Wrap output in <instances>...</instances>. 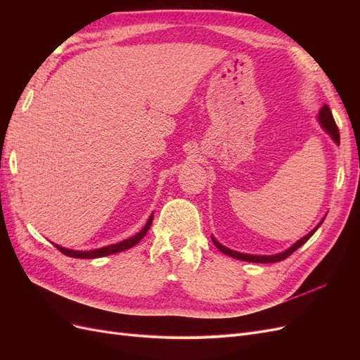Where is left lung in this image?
<instances>
[{
    "label": "left lung",
    "mask_w": 360,
    "mask_h": 360,
    "mask_svg": "<svg viewBox=\"0 0 360 360\" xmlns=\"http://www.w3.org/2000/svg\"><path fill=\"white\" fill-rule=\"evenodd\" d=\"M319 120H320V123H321V126H323V129L326 130V132H328L332 138H333V141L336 144H340V129H338V126H336V123H335V120H333V115H332V111H330V108L328 106V105H324L321 110H320V114H319ZM321 225V222L319 224V226ZM317 226V228H319ZM317 228H315V230H312L309 234H307L304 237H302L299 242H296L294 243L290 249H287L285 252H282V254H278V255H269V257H266V255H248V254H240V252H236V250H231V249H228V248H225V246H222L219 242H216L214 238L212 237V240H213V243L216 245V248L221 250V252H224L225 255H228V257H233V258H237V259H243V261H249V263H278V261H282V259H285L287 257H290L294 250H297L303 243H307L309 238H311V236L317 231Z\"/></svg>",
    "instance_id": "1"
}]
</instances>
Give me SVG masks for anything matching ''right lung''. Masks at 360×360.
<instances>
[{"label":"right lung","mask_w":360,"mask_h":360,"mask_svg":"<svg viewBox=\"0 0 360 360\" xmlns=\"http://www.w3.org/2000/svg\"><path fill=\"white\" fill-rule=\"evenodd\" d=\"M151 221H153V214L150 216V219L147 221L146 226H144L143 230H141L136 236L127 238V240H123V242L115 243V245H111V246H105V248H101V249L84 250V252H82V250H72V249L61 248V246H58V245H56V246H57V249L60 250L61 254L68 255V257H72V258H89V259H90V258H99V257H105V255H111V254H117V252H123V250L130 249V248H134L138 242L143 240L144 236H146V234H147V231H148L150 225H151Z\"/></svg>","instance_id":"right-lung-1"}]
</instances>
